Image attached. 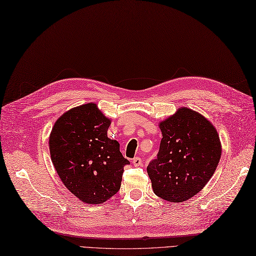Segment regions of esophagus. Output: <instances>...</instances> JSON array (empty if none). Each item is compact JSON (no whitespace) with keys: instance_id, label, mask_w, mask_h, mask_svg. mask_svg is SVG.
I'll return each instance as SVG.
<instances>
[{"instance_id":"obj_1","label":"esophagus","mask_w":256,"mask_h":256,"mask_svg":"<svg viewBox=\"0 0 256 256\" xmlns=\"http://www.w3.org/2000/svg\"><path fill=\"white\" fill-rule=\"evenodd\" d=\"M132 164L136 166V167H140V166H142V160L140 157H136L132 160Z\"/></svg>"}]
</instances>
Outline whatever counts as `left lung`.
<instances>
[{
  "label": "left lung",
  "mask_w": 256,
  "mask_h": 256,
  "mask_svg": "<svg viewBox=\"0 0 256 256\" xmlns=\"http://www.w3.org/2000/svg\"><path fill=\"white\" fill-rule=\"evenodd\" d=\"M162 134L157 158L148 166L155 194L170 202H183L202 190L216 171L220 154L216 129L188 108L160 122Z\"/></svg>",
  "instance_id": "left-lung-1"
}]
</instances>
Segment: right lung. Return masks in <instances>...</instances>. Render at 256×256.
I'll return each instance as SVG.
<instances>
[{
    "mask_svg": "<svg viewBox=\"0 0 256 256\" xmlns=\"http://www.w3.org/2000/svg\"><path fill=\"white\" fill-rule=\"evenodd\" d=\"M111 120L94 103L68 110L54 122L50 158L66 188L82 202H106L120 188L129 160L120 143L108 138Z\"/></svg>",
    "mask_w": 256,
    "mask_h": 256,
    "instance_id": "right-lung-1",
    "label": "right lung"
}]
</instances>
